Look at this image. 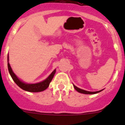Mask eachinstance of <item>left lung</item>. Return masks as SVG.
I'll use <instances>...</instances> for the list:
<instances>
[{
    "mask_svg": "<svg viewBox=\"0 0 125 125\" xmlns=\"http://www.w3.org/2000/svg\"><path fill=\"white\" fill-rule=\"evenodd\" d=\"M73 86H74V88H75V90L77 91H78L79 93H82V94H97V93H100V92H101L102 90H100V91H95V92H91V91H85V90H83V89H80V88H79L78 87H77L76 86H75L74 85H73Z\"/></svg>",
    "mask_w": 125,
    "mask_h": 125,
    "instance_id": "obj_1",
    "label": "left lung"
}]
</instances>
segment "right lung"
<instances>
[{"mask_svg":"<svg viewBox=\"0 0 125 125\" xmlns=\"http://www.w3.org/2000/svg\"><path fill=\"white\" fill-rule=\"evenodd\" d=\"M9 60V57L8 55V68L9 73H10V75H11V77H12V80L14 81V82L18 85L21 89H23V90L26 91L31 92V93H37V92H41L45 90L50 85V82L52 80V78H53L54 75L55 73V70L52 71V73L45 79L43 81L41 82L37 83H33V84H30V83H24L23 82L21 81L18 77L16 75V74L13 73L12 69H11V66H10V63L8 62Z\"/></svg>","mask_w":125,"mask_h":125,"instance_id":"1","label":"right lung"}]
</instances>
